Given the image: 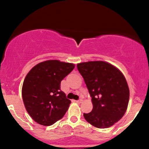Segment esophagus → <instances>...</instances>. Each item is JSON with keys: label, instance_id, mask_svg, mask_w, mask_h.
Listing matches in <instances>:
<instances>
[{"label": "esophagus", "instance_id": "1", "mask_svg": "<svg viewBox=\"0 0 149 149\" xmlns=\"http://www.w3.org/2000/svg\"><path fill=\"white\" fill-rule=\"evenodd\" d=\"M76 102H77V103H78V104H80V103H82V102H83V100H76Z\"/></svg>", "mask_w": 149, "mask_h": 149}]
</instances>
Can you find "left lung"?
I'll return each instance as SVG.
<instances>
[{
    "mask_svg": "<svg viewBox=\"0 0 149 149\" xmlns=\"http://www.w3.org/2000/svg\"><path fill=\"white\" fill-rule=\"evenodd\" d=\"M92 97L93 109L83 113L95 127L107 128L120 120L127 110L130 90L125 78L112 64L102 61L77 64Z\"/></svg>",
    "mask_w": 149,
    "mask_h": 149,
    "instance_id": "8db88e82",
    "label": "left lung"
}]
</instances>
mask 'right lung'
<instances>
[{"instance_id": "obj_1", "label": "right lung", "mask_w": 149, "mask_h": 149, "mask_svg": "<svg viewBox=\"0 0 149 149\" xmlns=\"http://www.w3.org/2000/svg\"><path fill=\"white\" fill-rule=\"evenodd\" d=\"M75 65L59 60H47L36 65L26 76L22 99L32 119L49 126L62 118L71 101L61 90V81L73 71Z\"/></svg>"}]
</instances>
